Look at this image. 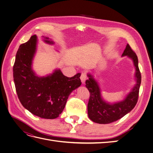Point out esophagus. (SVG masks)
<instances>
[{"label":"esophagus","instance_id":"esophagus-1","mask_svg":"<svg viewBox=\"0 0 153 153\" xmlns=\"http://www.w3.org/2000/svg\"><path fill=\"white\" fill-rule=\"evenodd\" d=\"M80 79H81V82L82 83H84V82L85 81L86 79H87V75H86V73L85 72H83L81 73Z\"/></svg>","mask_w":153,"mask_h":153}]
</instances>
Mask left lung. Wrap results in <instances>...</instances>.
I'll return each instance as SVG.
<instances>
[{"label":"left lung","instance_id":"left-lung-1","mask_svg":"<svg viewBox=\"0 0 153 153\" xmlns=\"http://www.w3.org/2000/svg\"><path fill=\"white\" fill-rule=\"evenodd\" d=\"M127 56L133 61L136 68V84L123 101L115 104L105 102L101 97V91L94 79L88 74L89 79L85 86L90 92L88 104V113L89 119L99 124H109L117 121L133 109L137 102L139 91L141 82V75L138 67V59L135 52L127 44L122 56Z\"/></svg>","mask_w":153,"mask_h":153}]
</instances>
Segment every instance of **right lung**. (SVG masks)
Wrapping results in <instances>:
<instances>
[{
  "mask_svg": "<svg viewBox=\"0 0 153 153\" xmlns=\"http://www.w3.org/2000/svg\"><path fill=\"white\" fill-rule=\"evenodd\" d=\"M45 42L53 44L49 38ZM37 36L34 35L19 46L13 67V77L20 102L32 114L44 119L59 116L72 91L81 85V74L66 77L61 70H55L47 77L36 76L32 62L36 50Z\"/></svg>",
  "mask_w": 153,
  "mask_h": 153,
  "instance_id": "right-lung-1",
  "label": "right lung"
}]
</instances>
